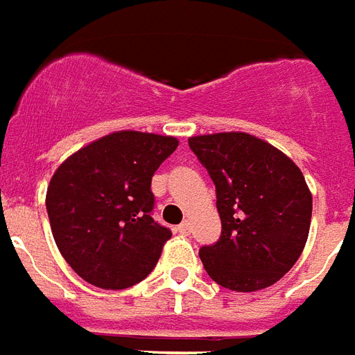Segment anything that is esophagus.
Returning <instances> with one entry per match:
<instances>
[{"instance_id": "esophagus-1", "label": "esophagus", "mask_w": 355, "mask_h": 355, "mask_svg": "<svg viewBox=\"0 0 355 355\" xmlns=\"http://www.w3.org/2000/svg\"><path fill=\"white\" fill-rule=\"evenodd\" d=\"M177 230L180 235H188V233H190V222H182V224L178 225Z\"/></svg>"}]
</instances>
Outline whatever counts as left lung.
Returning a JSON list of instances; mask_svg holds the SVG:
<instances>
[{"mask_svg":"<svg viewBox=\"0 0 355 355\" xmlns=\"http://www.w3.org/2000/svg\"><path fill=\"white\" fill-rule=\"evenodd\" d=\"M216 186L222 235L199 258L216 284L233 291L269 288L301 256L312 193L297 165L263 139L224 131L188 139Z\"/></svg>","mask_w":355,"mask_h":355,"instance_id":"1","label":"left lung"}]
</instances>
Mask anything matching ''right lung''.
Segmentation results:
<instances>
[{
  "label": "right lung",
  "instance_id": "right-lung-1",
  "mask_svg": "<svg viewBox=\"0 0 355 355\" xmlns=\"http://www.w3.org/2000/svg\"><path fill=\"white\" fill-rule=\"evenodd\" d=\"M178 139L114 131L60 164L46 190L56 246L78 277L125 290L156 267L171 231L154 222L150 184Z\"/></svg>",
  "mask_w": 355,
  "mask_h": 355
}]
</instances>
